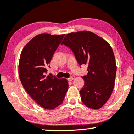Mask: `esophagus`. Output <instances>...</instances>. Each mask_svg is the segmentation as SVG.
I'll list each match as a JSON object with an SVG mask.
<instances>
[{"label":"esophagus","mask_w":134,"mask_h":134,"mask_svg":"<svg viewBox=\"0 0 134 134\" xmlns=\"http://www.w3.org/2000/svg\"><path fill=\"white\" fill-rule=\"evenodd\" d=\"M74 79H75V77L74 76H70L68 79H69V81H73V80Z\"/></svg>","instance_id":"obj_1"}]
</instances>
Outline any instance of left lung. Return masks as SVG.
<instances>
[{
  "instance_id": "8db88e82",
  "label": "left lung",
  "mask_w": 134,
  "mask_h": 134,
  "mask_svg": "<svg viewBox=\"0 0 134 134\" xmlns=\"http://www.w3.org/2000/svg\"><path fill=\"white\" fill-rule=\"evenodd\" d=\"M61 44L72 50L80 65H88V73L82 77L81 101L90 108H100L111 96L115 85L116 65L111 46L87 31L67 34Z\"/></svg>"
}]
</instances>
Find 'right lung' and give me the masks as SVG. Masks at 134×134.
<instances>
[{
    "label": "right lung",
    "instance_id": "right-lung-1",
    "mask_svg": "<svg viewBox=\"0 0 134 134\" xmlns=\"http://www.w3.org/2000/svg\"><path fill=\"white\" fill-rule=\"evenodd\" d=\"M64 36L40 34L23 48L20 56L19 76L23 87L35 102L47 110L62 104L68 90L67 79L46 75Z\"/></svg>",
    "mask_w": 134,
    "mask_h": 134
}]
</instances>
